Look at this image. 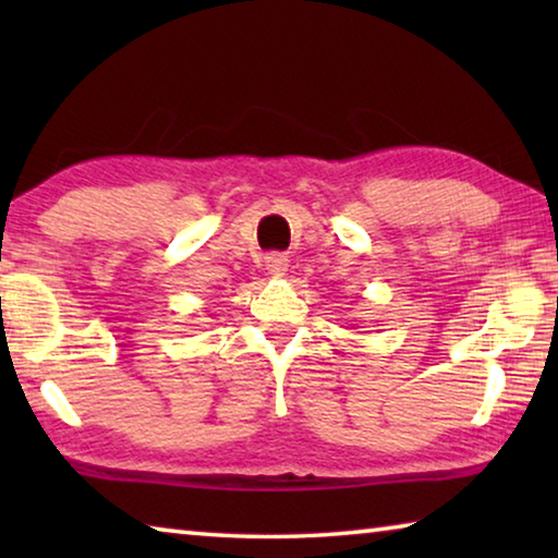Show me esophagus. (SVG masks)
I'll list each match as a JSON object with an SVG mask.
<instances>
[{
    "label": "esophagus",
    "instance_id": "obj_1",
    "mask_svg": "<svg viewBox=\"0 0 558 558\" xmlns=\"http://www.w3.org/2000/svg\"><path fill=\"white\" fill-rule=\"evenodd\" d=\"M266 270L270 272V276H286L288 270V256H282V253L272 251L266 256Z\"/></svg>",
    "mask_w": 558,
    "mask_h": 558
}]
</instances>
